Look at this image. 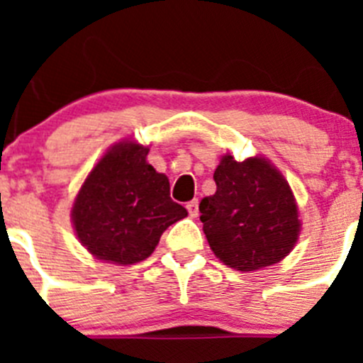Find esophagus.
Instances as JSON below:
<instances>
[{
  "mask_svg": "<svg viewBox=\"0 0 363 363\" xmlns=\"http://www.w3.org/2000/svg\"><path fill=\"white\" fill-rule=\"evenodd\" d=\"M187 211H189V216L196 218L198 216V200L189 201V203H187Z\"/></svg>",
  "mask_w": 363,
  "mask_h": 363,
  "instance_id": "1",
  "label": "esophagus"
}]
</instances>
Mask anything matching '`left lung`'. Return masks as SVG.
Returning a JSON list of instances; mask_svg holds the SVG:
<instances>
[{
	"label": "left lung",
	"mask_w": 363,
	"mask_h": 363,
	"mask_svg": "<svg viewBox=\"0 0 363 363\" xmlns=\"http://www.w3.org/2000/svg\"><path fill=\"white\" fill-rule=\"evenodd\" d=\"M216 192L200 203L214 255L236 271H256L289 255L300 233L289 184L264 158L225 154L214 171Z\"/></svg>",
	"instance_id": "left-lung-1"
}]
</instances>
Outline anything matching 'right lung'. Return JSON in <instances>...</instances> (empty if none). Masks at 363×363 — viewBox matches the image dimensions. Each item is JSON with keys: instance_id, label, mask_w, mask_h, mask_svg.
<instances>
[{"instance_id": "add662e5", "label": "right lung", "mask_w": 363, "mask_h": 363, "mask_svg": "<svg viewBox=\"0 0 363 363\" xmlns=\"http://www.w3.org/2000/svg\"><path fill=\"white\" fill-rule=\"evenodd\" d=\"M147 152L138 143L112 147L74 201V229L96 258L121 265L142 262L163 230L187 216V209L171 200L167 176L147 163Z\"/></svg>"}]
</instances>
